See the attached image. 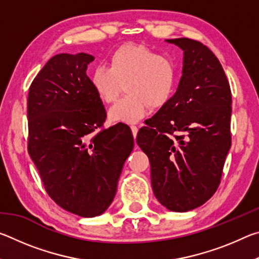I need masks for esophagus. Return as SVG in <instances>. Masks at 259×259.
<instances>
[{"mask_svg":"<svg viewBox=\"0 0 259 259\" xmlns=\"http://www.w3.org/2000/svg\"><path fill=\"white\" fill-rule=\"evenodd\" d=\"M130 128H131V131H133L134 137L136 138V136H137V133H138V128H137V126H136V125H131Z\"/></svg>","mask_w":259,"mask_h":259,"instance_id":"obj_1","label":"esophagus"}]
</instances>
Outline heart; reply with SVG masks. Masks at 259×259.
Masks as SVG:
<instances>
[{
    "mask_svg": "<svg viewBox=\"0 0 259 259\" xmlns=\"http://www.w3.org/2000/svg\"><path fill=\"white\" fill-rule=\"evenodd\" d=\"M177 71L166 56L142 45H125L112 55L111 66L98 65L91 83L99 98L112 103L119 97L125 84L124 97L109 108L113 122L136 123L152 107L169 102L176 88Z\"/></svg>",
    "mask_w": 259,
    "mask_h": 259,
    "instance_id": "obj_1",
    "label": "heart"
}]
</instances>
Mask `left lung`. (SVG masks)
<instances>
[{
	"mask_svg": "<svg viewBox=\"0 0 259 259\" xmlns=\"http://www.w3.org/2000/svg\"><path fill=\"white\" fill-rule=\"evenodd\" d=\"M184 51L177 91L140 128L137 144L148 156L155 198L171 211L202 205L221 183L231 147V88L208 47L166 40Z\"/></svg>",
	"mask_w": 259,
	"mask_h": 259,
	"instance_id": "8db88e82",
	"label": "left lung"
}]
</instances>
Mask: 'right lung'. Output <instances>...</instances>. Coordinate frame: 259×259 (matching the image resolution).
I'll return each mask as SVG.
<instances>
[{
  "label": "right lung",
  "mask_w": 259,
  "mask_h": 259,
  "mask_svg": "<svg viewBox=\"0 0 259 259\" xmlns=\"http://www.w3.org/2000/svg\"><path fill=\"white\" fill-rule=\"evenodd\" d=\"M94 60L83 52L54 56L27 99L30 159L50 198L81 217L106 211L134 148L126 124L103 128L106 111L87 75Z\"/></svg>",
  "instance_id": "1"
}]
</instances>
